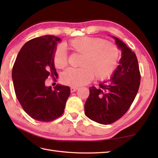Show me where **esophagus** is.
<instances>
[{
  "label": "esophagus",
  "instance_id": "1",
  "mask_svg": "<svg viewBox=\"0 0 158 158\" xmlns=\"http://www.w3.org/2000/svg\"><path fill=\"white\" fill-rule=\"evenodd\" d=\"M77 89H78V88H76V87H72V88H70V92H75Z\"/></svg>",
  "mask_w": 158,
  "mask_h": 158
}]
</instances>
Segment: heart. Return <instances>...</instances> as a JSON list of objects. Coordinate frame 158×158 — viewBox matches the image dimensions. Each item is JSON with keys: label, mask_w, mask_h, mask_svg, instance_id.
<instances>
[{"label": "heart", "mask_w": 158, "mask_h": 158, "mask_svg": "<svg viewBox=\"0 0 158 158\" xmlns=\"http://www.w3.org/2000/svg\"><path fill=\"white\" fill-rule=\"evenodd\" d=\"M65 46L74 53L81 55L79 69H68L61 75L64 84L79 87L86 84L94 77L104 80L115 70L119 59V49L115 44L100 37L80 36L70 39ZM53 62L58 69L68 64L64 48L58 47L53 55Z\"/></svg>", "instance_id": "b5f03b06"}]
</instances>
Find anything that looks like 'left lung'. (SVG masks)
I'll use <instances>...</instances> for the list:
<instances>
[{
    "mask_svg": "<svg viewBox=\"0 0 158 158\" xmlns=\"http://www.w3.org/2000/svg\"><path fill=\"white\" fill-rule=\"evenodd\" d=\"M122 50L120 64L111 77L98 88H89L85 103V114L94 122L104 125L120 119L132 105L139 91L140 73L135 52L120 39L113 36Z\"/></svg>",
    "mask_w": 158,
    "mask_h": 158,
    "instance_id": "obj_1",
    "label": "left lung"
}]
</instances>
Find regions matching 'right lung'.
<instances>
[{"mask_svg": "<svg viewBox=\"0 0 158 158\" xmlns=\"http://www.w3.org/2000/svg\"><path fill=\"white\" fill-rule=\"evenodd\" d=\"M60 41L53 35L30 40L20 49L13 66L17 98L24 111L39 122H52L61 116L70 96L69 86L57 84L52 90L45 85L49 76L58 77L53 55Z\"/></svg>", "mask_w": 158, "mask_h": 158, "instance_id": "right-lung-1", "label": "right lung"}]
</instances>
